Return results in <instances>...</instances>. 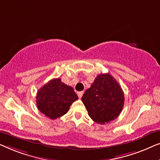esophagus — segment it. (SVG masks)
<instances>
[{
	"instance_id": "esophagus-1",
	"label": "esophagus",
	"mask_w": 160,
	"mask_h": 160,
	"mask_svg": "<svg viewBox=\"0 0 160 160\" xmlns=\"http://www.w3.org/2000/svg\"><path fill=\"white\" fill-rule=\"evenodd\" d=\"M82 94H83V91L78 92V97H79L80 98L82 96Z\"/></svg>"
}]
</instances>
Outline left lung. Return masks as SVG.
Here are the masks:
<instances>
[{
  "label": "left lung",
  "mask_w": 160,
  "mask_h": 160,
  "mask_svg": "<svg viewBox=\"0 0 160 160\" xmlns=\"http://www.w3.org/2000/svg\"><path fill=\"white\" fill-rule=\"evenodd\" d=\"M92 120L99 124L114 120L122 112L124 93L117 80L109 73L100 74L82 97Z\"/></svg>",
  "instance_id": "obj_1"
}]
</instances>
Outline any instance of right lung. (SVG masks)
<instances>
[{
    "label": "right lung",
    "instance_id": "add662e5",
    "mask_svg": "<svg viewBox=\"0 0 160 160\" xmlns=\"http://www.w3.org/2000/svg\"><path fill=\"white\" fill-rule=\"evenodd\" d=\"M78 99L72 87L64 84L60 78H56L38 90L36 103L41 113L55 120L66 114L72 102Z\"/></svg>",
    "mask_w": 160,
    "mask_h": 160
}]
</instances>
